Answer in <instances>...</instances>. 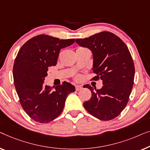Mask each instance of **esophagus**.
Returning <instances> with one entry per match:
<instances>
[{"instance_id":"1","label":"esophagus","mask_w":150,"mask_h":150,"mask_svg":"<svg viewBox=\"0 0 150 150\" xmlns=\"http://www.w3.org/2000/svg\"><path fill=\"white\" fill-rule=\"evenodd\" d=\"M81 89H82V86H79V85H77L75 86V90H77V91H79Z\"/></svg>"}]
</instances>
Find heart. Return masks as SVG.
I'll list each match as a JSON object with an SVG mask.
<instances>
[{
    "mask_svg": "<svg viewBox=\"0 0 150 150\" xmlns=\"http://www.w3.org/2000/svg\"><path fill=\"white\" fill-rule=\"evenodd\" d=\"M80 79V76H77V77H76V79Z\"/></svg>",
    "mask_w": 150,
    "mask_h": 150,
    "instance_id": "obj_1",
    "label": "heart"
}]
</instances>
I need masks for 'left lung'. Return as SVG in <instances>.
<instances>
[{
  "mask_svg": "<svg viewBox=\"0 0 150 150\" xmlns=\"http://www.w3.org/2000/svg\"><path fill=\"white\" fill-rule=\"evenodd\" d=\"M76 43L91 50L92 71L96 74L92 79H101L103 84L95 90L88 84L83 86L92 92L84 108L99 120L114 119L127 105L134 83V66L128 48L120 37L105 31L77 39Z\"/></svg>",
  "mask_w": 150,
  "mask_h": 150,
  "instance_id": "obj_1",
  "label": "left lung"
}]
</instances>
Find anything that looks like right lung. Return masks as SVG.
Returning <instances> with one entry per match:
<instances>
[{
    "label": "right lung",
    "mask_w": 150,
    "mask_h": 150,
    "mask_svg": "<svg viewBox=\"0 0 150 150\" xmlns=\"http://www.w3.org/2000/svg\"><path fill=\"white\" fill-rule=\"evenodd\" d=\"M75 40L39 35L19 50L13 68L15 87L22 108L36 122L54 120L62 113L67 96L75 91V86L66 81L56 87L43 86L48 68L56 66L60 50Z\"/></svg>",
    "instance_id": "1"
}]
</instances>
